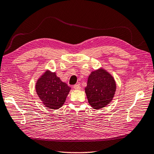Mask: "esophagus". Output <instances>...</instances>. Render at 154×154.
<instances>
[{"instance_id":"esophagus-1","label":"esophagus","mask_w":154,"mask_h":154,"mask_svg":"<svg viewBox=\"0 0 154 154\" xmlns=\"http://www.w3.org/2000/svg\"><path fill=\"white\" fill-rule=\"evenodd\" d=\"M73 88L75 89H76V90H80L81 89V86L79 85H78V84H77V85H75L73 86Z\"/></svg>"}]
</instances>
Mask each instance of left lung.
Returning <instances> with one entry per match:
<instances>
[{
  "instance_id": "8db88e82",
  "label": "left lung",
  "mask_w": 154,
  "mask_h": 154,
  "mask_svg": "<svg viewBox=\"0 0 154 154\" xmlns=\"http://www.w3.org/2000/svg\"><path fill=\"white\" fill-rule=\"evenodd\" d=\"M116 89L112 75L104 69H99L89 75L85 91L90 105L94 109H100L112 101Z\"/></svg>"
}]
</instances>
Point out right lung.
<instances>
[{"instance_id": "obj_1", "label": "right lung", "mask_w": 154, "mask_h": 154, "mask_svg": "<svg viewBox=\"0 0 154 154\" xmlns=\"http://www.w3.org/2000/svg\"><path fill=\"white\" fill-rule=\"evenodd\" d=\"M71 87L62 82L56 73L49 70L42 75L35 84V91L45 107L58 109L64 104Z\"/></svg>"}]
</instances>
